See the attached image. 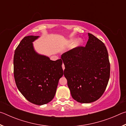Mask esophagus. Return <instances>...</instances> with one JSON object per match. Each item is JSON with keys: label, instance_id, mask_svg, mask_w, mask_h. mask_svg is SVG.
Returning a JSON list of instances; mask_svg holds the SVG:
<instances>
[{"label": "esophagus", "instance_id": "esophagus-1", "mask_svg": "<svg viewBox=\"0 0 126 126\" xmlns=\"http://www.w3.org/2000/svg\"><path fill=\"white\" fill-rule=\"evenodd\" d=\"M62 68H63V70H64V69H65V67H64V64L63 63V64H62Z\"/></svg>", "mask_w": 126, "mask_h": 126}]
</instances>
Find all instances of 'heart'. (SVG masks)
Instances as JSON below:
<instances>
[{
    "mask_svg": "<svg viewBox=\"0 0 126 126\" xmlns=\"http://www.w3.org/2000/svg\"><path fill=\"white\" fill-rule=\"evenodd\" d=\"M82 43V39H78V40H77L76 41V44H75V46H79V45H80V44Z\"/></svg>",
    "mask_w": 126,
    "mask_h": 126,
    "instance_id": "1",
    "label": "heart"
}]
</instances>
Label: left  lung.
<instances>
[{"instance_id":"8db88e82","label":"left lung","mask_w":126,"mask_h":126,"mask_svg":"<svg viewBox=\"0 0 126 126\" xmlns=\"http://www.w3.org/2000/svg\"><path fill=\"white\" fill-rule=\"evenodd\" d=\"M88 38L86 47H77L61 56L72 97L82 103L98 99L106 90L110 76L105 45L91 33Z\"/></svg>"}]
</instances>
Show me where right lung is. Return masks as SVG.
<instances>
[{
	"label": "right lung",
	"instance_id": "obj_1",
	"mask_svg": "<svg viewBox=\"0 0 126 126\" xmlns=\"http://www.w3.org/2000/svg\"><path fill=\"white\" fill-rule=\"evenodd\" d=\"M39 37H25L15 50L14 77L16 87L28 101L37 105L54 97L59 79L63 75L61 59L53 61L38 54L32 42Z\"/></svg>",
	"mask_w": 126,
	"mask_h": 126
}]
</instances>
